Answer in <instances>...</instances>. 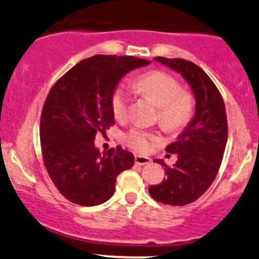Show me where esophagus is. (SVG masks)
<instances>
[{
  "label": "esophagus",
  "instance_id": "obj_1",
  "mask_svg": "<svg viewBox=\"0 0 259 259\" xmlns=\"http://www.w3.org/2000/svg\"><path fill=\"white\" fill-rule=\"evenodd\" d=\"M152 161L151 158L143 157V155H135V163L138 165H146L149 164Z\"/></svg>",
  "mask_w": 259,
  "mask_h": 259
}]
</instances>
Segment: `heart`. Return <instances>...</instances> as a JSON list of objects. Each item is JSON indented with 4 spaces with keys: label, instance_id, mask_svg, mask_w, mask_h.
I'll return each instance as SVG.
<instances>
[{
    "label": "heart",
    "instance_id": "heart-1",
    "mask_svg": "<svg viewBox=\"0 0 259 259\" xmlns=\"http://www.w3.org/2000/svg\"><path fill=\"white\" fill-rule=\"evenodd\" d=\"M136 88L147 95L159 108V123L167 130L182 127L193 113V100L188 93L181 90L175 77L163 72L152 71L142 74L136 80ZM129 93L123 87H118L112 95V110L117 118L126 114L129 105ZM127 145L138 151H147L154 138L142 130H132L126 135Z\"/></svg>",
    "mask_w": 259,
    "mask_h": 259
}]
</instances>
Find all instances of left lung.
<instances>
[{
    "label": "left lung",
    "mask_w": 259,
    "mask_h": 259,
    "mask_svg": "<svg viewBox=\"0 0 259 259\" xmlns=\"http://www.w3.org/2000/svg\"><path fill=\"white\" fill-rule=\"evenodd\" d=\"M154 60L180 73L195 99L194 116L166 147L167 153L177 154V161L169 167L163 159H154L165 166L166 179L148 189L154 200L182 206L200 198L216 179L228 139L226 106L214 83L194 62L163 57Z\"/></svg>",
    "instance_id": "1"
}]
</instances>
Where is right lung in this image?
Here are the masks:
<instances>
[{
    "label": "right lung",
    "mask_w": 259,
    "mask_h": 259,
    "mask_svg": "<svg viewBox=\"0 0 259 259\" xmlns=\"http://www.w3.org/2000/svg\"><path fill=\"white\" fill-rule=\"evenodd\" d=\"M149 64L134 57L94 55L74 65L49 92L40 117V147L49 177L70 201L82 206L107 201L117 176L133 167V153L119 146L101 153L94 141L114 124L112 95L118 83Z\"/></svg>",
    "instance_id": "1"
}]
</instances>
